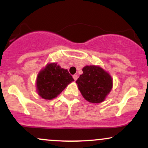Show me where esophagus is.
<instances>
[{
    "label": "esophagus",
    "instance_id": "1",
    "mask_svg": "<svg viewBox=\"0 0 148 148\" xmlns=\"http://www.w3.org/2000/svg\"><path fill=\"white\" fill-rule=\"evenodd\" d=\"M73 78H74V81H76V80H77V79H78V76L76 75V74H74V75H73Z\"/></svg>",
    "mask_w": 148,
    "mask_h": 148
}]
</instances>
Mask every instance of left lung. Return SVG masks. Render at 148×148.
<instances>
[{"mask_svg": "<svg viewBox=\"0 0 148 148\" xmlns=\"http://www.w3.org/2000/svg\"><path fill=\"white\" fill-rule=\"evenodd\" d=\"M76 83L84 97L91 103L102 102L112 89L111 76L97 66H86Z\"/></svg>", "mask_w": 148, "mask_h": 148, "instance_id": "8db88e82", "label": "left lung"}]
</instances>
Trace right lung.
Here are the masks:
<instances>
[{
	"mask_svg": "<svg viewBox=\"0 0 148 148\" xmlns=\"http://www.w3.org/2000/svg\"><path fill=\"white\" fill-rule=\"evenodd\" d=\"M74 81L67 69L61 68L56 63L49 64L37 76V92L43 99H52Z\"/></svg>",
	"mask_w": 148,
	"mask_h": 148,
	"instance_id": "obj_1",
	"label": "right lung"
}]
</instances>
